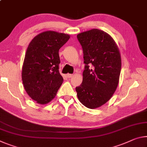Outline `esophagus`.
I'll return each instance as SVG.
<instances>
[{"instance_id":"1","label":"esophagus","mask_w":147,"mask_h":147,"mask_svg":"<svg viewBox=\"0 0 147 147\" xmlns=\"http://www.w3.org/2000/svg\"><path fill=\"white\" fill-rule=\"evenodd\" d=\"M67 77H68V78H71L72 76H73V74H67Z\"/></svg>"}]
</instances>
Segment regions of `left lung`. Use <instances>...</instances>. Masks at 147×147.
<instances>
[{"mask_svg":"<svg viewBox=\"0 0 147 147\" xmlns=\"http://www.w3.org/2000/svg\"><path fill=\"white\" fill-rule=\"evenodd\" d=\"M82 46L85 69L80 86L76 88L78 99L91 109L105 104L119 83L121 56L114 39L101 30L93 29L77 35Z\"/></svg>","mask_w":147,"mask_h":147,"instance_id":"obj_1","label":"left lung"}]
</instances>
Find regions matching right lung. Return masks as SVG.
<instances>
[{
  "label": "right lung",
  "mask_w": 147,
  "mask_h": 147,
  "mask_svg": "<svg viewBox=\"0 0 147 147\" xmlns=\"http://www.w3.org/2000/svg\"><path fill=\"white\" fill-rule=\"evenodd\" d=\"M69 38L67 34L44 31L34 36L28 46L22 67V81L27 94L37 103L50 102L62 84L59 50Z\"/></svg>",
  "instance_id": "obj_1"
}]
</instances>
